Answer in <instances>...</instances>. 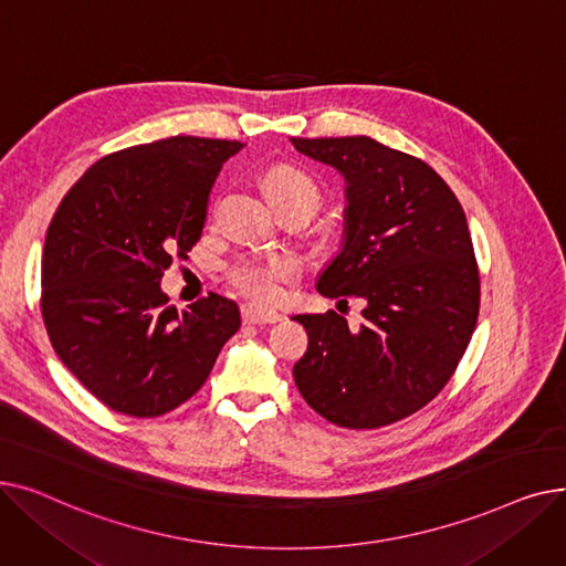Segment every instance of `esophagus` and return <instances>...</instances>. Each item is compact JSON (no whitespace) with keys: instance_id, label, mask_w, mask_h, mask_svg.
Here are the masks:
<instances>
[{"instance_id":"1","label":"esophagus","mask_w":566,"mask_h":566,"mask_svg":"<svg viewBox=\"0 0 566 566\" xmlns=\"http://www.w3.org/2000/svg\"><path fill=\"white\" fill-rule=\"evenodd\" d=\"M241 314H243V321L250 323V325H265V323H277V321H282V316H280L277 312H273V310H261V307H256V305H243Z\"/></svg>"}]
</instances>
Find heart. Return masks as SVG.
<instances>
[{"label": "heart", "mask_w": 566, "mask_h": 566, "mask_svg": "<svg viewBox=\"0 0 566 566\" xmlns=\"http://www.w3.org/2000/svg\"><path fill=\"white\" fill-rule=\"evenodd\" d=\"M263 188L271 201L280 208L293 199H310L318 206L321 190L312 176L291 165H277L263 176ZM303 273L301 261L289 252H268L238 259L229 268V284L259 305H273L282 301L286 286Z\"/></svg>", "instance_id": "b5f03b06"}]
</instances>
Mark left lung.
Instances as JSON below:
<instances>
[{
	"label": "left lung",
	"mask_w": 566,
	"mask_h": 566,
	"mask_svg": "<svg viewBox=\"0 0 566 566\" xmlns=\"http://www.w3.org/2000/svg\"><path fill=\"white\" fill-rule=\"evenodd\" d=\"M346 178V243L316 289L363 298L360 328L298 314L303 399L344 429H378L427 406L457 371L480 314V268L463 208L424 160L371 137H291Z\"/></svg>",
	"instance_id": "8db88e82"
}]
</instances>
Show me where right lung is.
<instances>
[{"mask_svg":"<svg viewBox=\"0 0 566 566\" xmlns=\"http://www.w3.org/2000/svg\"><path fill=\"white\" fill-rule=\"evenodd\" d=\"M241 142L176 135L88 167L52 216L41 314L54 353L107 408L158 418L188 401L241 328L218 293L176 310L171 259L201 238L208 195Z\"/></svg>","mask_w":566,"mask_h":566,"instance_id":"obj_1","label":"right lung"}]
</instances>
